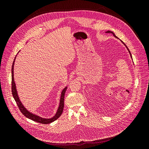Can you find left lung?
<instances>
[{"label": "left lung", "instance_id": "obj_1", "mask_svg": "<svg viewBox=\"0 0 149 149\" xmlns=\"http://www.w3.org/2000/svg\"><path fill=\"white\" fill-rule=\"evenodd\" d=\"M106 33H112V34H113V35L114 36V37H116V38H118V37H116V36L115 35V34H114V33L113 32H112V31H106ZM121 42H123V43H124V44L125 45V46L126 47V48H127V49H128V51H129V53H130V56H131V58H132V55H131V53H130V51H129V48H127V47L125 45V43H124V42H123V41H121Z\"/></svg>", "mask_w": 149, "mask_h": 149}]
</instances>
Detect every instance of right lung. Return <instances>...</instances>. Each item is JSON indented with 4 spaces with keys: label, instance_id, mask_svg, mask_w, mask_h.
Instances as JSON below:
<instances>
[{
    "label": "right lung",
    "instance_id": "right-lung-1",
    "mask_svg": "<svg viewBox=\"0 0 149 149\" xmlns=\"http://www.w3.org/2000/svg\"><path fill=\"white\" fill-rule=\"evenodd\" d=\"M14 62L15 60L13 62L12 66V93L13 98L17 103V104L19 107L20 111L23 114L26 118L32 120L33 121L37 122V123H40V124H48L51 123H53V121L56 120L57 119H58L61 116L63 111V108H64V98H65V94L66 92V90L67 89V87H66L62 91L61 93V98H60V106L58 107V111L56 112V115L53 117L52 119H43L40 118V117L34 115L33 114H31L30 112L27 111L25 108L23 106V105L22 104V103L19 100V97H18L17 95V93L16 91V88H15V84L14 80H13V65H14Z\"/></svg>",
    "mask_w": 149,
    "mask_h": 149
}]
</instances>
